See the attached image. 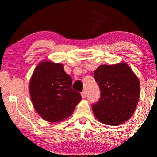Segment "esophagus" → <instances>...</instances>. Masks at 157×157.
I'll return each mask as SVG.
<instances>
[{"instance_id":"obj_1","label":"esophagus","mask_w":157,"mask_h":157,"mask_svg":"<svg viewBox=\"0 0 157 157\" xmlns=\"http://www.w3.org/2000/svg\"><path fill=\"white\" fill-rule=\"evenodd\" d=\"M81 96H82V98H86V91H82V92H81Z\"/></svg>"}]
</instances>
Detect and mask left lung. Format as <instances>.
<instances>
[{
	"mask_svg": "<svg viewBox=\"0 0 157 157\" xmlns=\"http://www.w3.org/2000/svg\"><path fill=\"white\" fill-rule=\"evenodd\" d=\"M100 98L92 105L97 120L108 125H119L134 113L140 99L138 77L125 63L101 65L94 72Z\"/></svg>",
	"mask_w": 157,
	"mask_h": 157,
	"instance_id": "left-lung-1",
	"label": "left lung"
}]
</instances>
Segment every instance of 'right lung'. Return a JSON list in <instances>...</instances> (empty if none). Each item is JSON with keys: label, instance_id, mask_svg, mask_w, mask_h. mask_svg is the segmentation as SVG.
Wrapping results in <instances>:
<instances>
[{"label": "right lung", "instance_id": "1", "mask_svg": "<svg viewBox=\"0 0 157 157\" xmlns=\"http://www.w3.org/2000/svg\"><path fill=\"white\" fill-rule=\"evenodd\" d=\"M71 85L63 64L44 60L37 65L29 86L34 108L44 120L57 122L71 116L82 100Z\"/></svg>", "mask_w": 157, "mask_h": 157}]
</instances>
